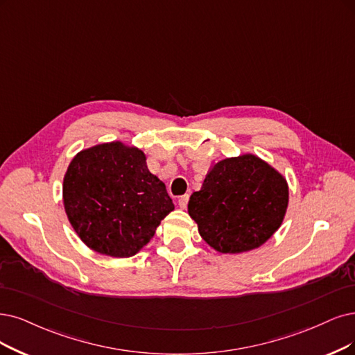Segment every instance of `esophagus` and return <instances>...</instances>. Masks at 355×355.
Here are the masks:
<instances>
[{"mask_svg":"<svg viewBox=\"0 0 355 355\" xmlns=\"http://www.w3.org/2000/svg\"><path fill=\"white\" fill-rule=\"evenodd\" d=\"M189 199H190V196H189V194L181 196V198L178 199V205H180V207H181V209H186V207H187V205H189Z\"/></svg>","mask_w":355,"mask_h":355,"instance_id":"esophagus-1","label":"esophagus"}]
</instances>
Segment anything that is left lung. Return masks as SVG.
Instances as JSON below:
<instances>
[{
  "label": "left lung",
  "mask_w": 355,
  "mask_h": 355,
  "mask_svg": "<svg viewBox=\"0 0 355 355\" xmlns=\"http://www.w3.org/2000/svg\"><path fill=\"white\" fill-rule=\"evenodd\" d=\"M285 178L254 155L218 162L190 196L189 214L202 239L220 253H243L266 243L286 212Z\"/></svg>",
  "instance_id": "8db88e82"
}]
</instances>
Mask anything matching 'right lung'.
Returning a JSON list of instances; mask_svg holds the SVG:
<instances>
[{"label": "right lung", "mask_w": 355, "mask_h": 355, "mask_svg": "<svg viewBox=\"0 0 355 355\" xmlns=\"http://www.w3.org/2000/svg\"><path fill=\"white\" fill-rule=\"evenodd\" d=\"M65 214L82 241L101 254L130 257L174 211L146 156L120 141L77 153L64 177Z\"/></svg>", "instance_id": "1"}]
</instances>
